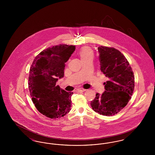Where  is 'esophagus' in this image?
Instances as JSON below:
<instances>
[{"label": "esophagus", "mask_w": 155, "mask_h": 155, "mask_svg": "<svg viewBox=\"0 0 155 155\" xmlns=\"http://www.w3.org/2000/svg\"><path fill=\"white\" fill-rule=\"evenodd\" d=\"M85 91H86L85 89L82 88L77 89V92H84Z\"/></svg>", "instance_id": "obj_1"}]
</instances>
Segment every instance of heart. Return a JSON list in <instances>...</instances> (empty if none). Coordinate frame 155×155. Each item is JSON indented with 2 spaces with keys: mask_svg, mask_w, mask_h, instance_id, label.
I'll return each instance as SVG.
<instances>
[{
  "mask_svg": "<svg viewBox=\"0 0 155 155\" xmlns=\"http://www.w3.org/2000/svg\"><path fill=\"white\" fill-rule=\"evenodd\" d=\"M79 54L81 60L87 59L92 60L94 56V52L92 51V49L88 47H84L82 48L79 52Z\"/></svg>",
  "mask_w": 155,
  "mask_h": 155,
  "instance_id": "b5f03b06",
  "label": "heart"
}]
</instances>
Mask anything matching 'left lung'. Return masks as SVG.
<instances>
[{"label": "left lung", "instance_id": "left-lung-1", "mask_svg": "<svg viewBox=\"0 0 155 155\" xmlns=\"http://www.w3.org/2000/svg\"><path fill=\"white\" fill-rule=\"evenodd\" d=\"M101 71L109 78L104 83L105 91L97 93L91 102L92 109L99 114L110 116L121 110L129 102L134 89V75L125 56L115 48L101 46Z\"/></svg>", "mask_w": 155, "mask_h": 155}]
</instances>
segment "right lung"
<instances>
[{
	"instance_id": "add662e5",
	"label": "right lung",
	"mask_w": 155,
	"mask_h": 155,
	"mask_svg": "<svg viewBox=\"0 0 155 155\" xmlns=\"http://www.w3.org/2000/svg\"><path fill=\"white\" fill-rule=\"evenodd\" d=\"M75 49V46L67 45L48 48L37 55L30 68L28 88L32 101L47 117L60 118L71 110L73 92L56 84L64 77L65 63Z\"/></svg>"
}]
</instances>
